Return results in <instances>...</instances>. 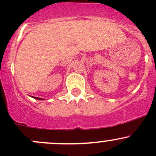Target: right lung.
Instances as JSON below:
<instances>
[{
  "instance_id": "add662e5",
  "label": "right lung",
  "mask_w": 156,
  "mask_h": 156,
  "mask_svg": "<svg viewBox=\"0 0 156 156\" xmlns=\"http://www.w3.org/2000/svg\"><path fill=\"white\" fill-rule=\"evenodd\" d=\"M34 97V99H36V100H43V99L39 98V97Z\"/></svg>"
}]
</instances>
